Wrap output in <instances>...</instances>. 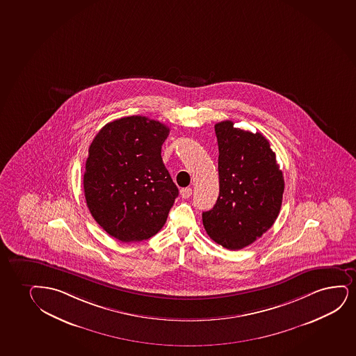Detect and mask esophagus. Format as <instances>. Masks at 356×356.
I'll use <instances>...</instances> for the list:
<instances>
[{"label":"esophagus","instance_id":"1","mask_svg":"<svg viewBox=\"0 0 356 356\" xmlns=\"http://www.w3.org/2000/svg\"><path fill=\"white\" fill-rule=\"evenodd\" d=\"M181 197H184V199H188L191 195H192V188H189V187H186V188H182L180 191Z\"/></svg>","mask_w":356,"mask_h":356}]
</instances>
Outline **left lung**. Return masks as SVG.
Here are the masks:
<instances>
[{
	"label": "left lung",
	"mask_w": 356,
	"mask_h": 356,
	"mask_svg": "<svg viewBox=\"0 0 356 356\" xmlns=\"http://www.w3.org/2000/svg\"><path fill=\"white\" fill-rule=\"evenodd\" d=\"M218 141L220 195L215 207L202 212L207 235L230 250H242L275 223L284 192L276 154L261 133L216 123Z\"/></svg>",
	"instance_id": "1"
}]
</instances>
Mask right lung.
<instances>
[{"label": "right lung", "mask_w": 356, "mask_h": 356, "mask_svg": "<svg viewBox=\"0 0 356 356\" xmlns=\"http://www.w3.org/2000/svg\"><path fill=\"white\" fill-rule=\"evenodd\" d=\"M169 127L145 116L106 123L88 147L83 192L93 218L110 236L138 242L163 228L179 188L163 163Z\"/></svg>", "instance_id": "obj_1"}]
</instances>
